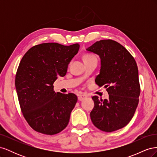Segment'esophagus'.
Wrapping results in <instances>:
<instances>
[{"instance_id": "obj_1", "label": "esophagus", "mask_w": 157, "mask_h": 157, "mask_svg": "<svg viewBox=\"0 0 157 157\" xmlns=\"http://www.w3.org/2000/svg\"><path fill=\"white\" fill-rule=\"evenodd\" d=\"M87 98V96L86 95H85V94H80V95H79L78 96V99L79 101H82V100H84V99H85Z\"/></svg>"}]
</instances>
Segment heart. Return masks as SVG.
I'll return each mask as SVG.
<instances>
[{
  "instance_id": "obj_1",
  "label": "heart",
  "mask_w": 157,
  "mask_h": 157,
  "mask_svg": "<svg viewBox=\"0 0 157 157\" xmlns=\"http://www.w3.org/2000/svg\"><path fill=\"white\" fill-rule=\"evenodd\" d=\"M96 58L94 55L90 54H86L84 56V61L86 60H90L93 59H96Z\"/></svg>"
}]
</instances>
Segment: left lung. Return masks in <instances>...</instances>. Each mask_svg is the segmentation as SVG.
I'll use <instances>...</instances> for the list:
<instances>
[{
  "label": "left lung",
  "mask_w": 157,
  "mask_h": 157,
  "mask_svg": "<svg viewBox=\"0 0 157 157\" xmlns=\"http://www.w3.org/2000/svg\"><path fill=\"white\" fill-rule=\"evenodd\" d=\"M86 50L100 57V73L95 81L107 88L109 94L104 100L92 97V122L103 132L119 130L129 123L138 105L141 89L136 60L124 46L111 39L98 41Z\"/></svg>",
  "instance_id": "8db88e82"
}]
</instances>
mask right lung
<instances>
[{
    "label": "right lung",
    "mask_w": 157,
    "mask_h": 157,
    "mask_svg": "<svg viewBox=\"0 0 157 157\" xmlns=\"http://www.w3.org/2000/svg\"><path fill=\"white\" fill-rule=\"evenodd\" d=\"M79 47L78 44L42 43L33 46L22 58L16 75V88L23 115L36 132L54 135L67 127L77 96L56 93L53 84L58 76L66 75Z\"/></svg>",
    "instance_id": "obj_1"
}]
</instances>
